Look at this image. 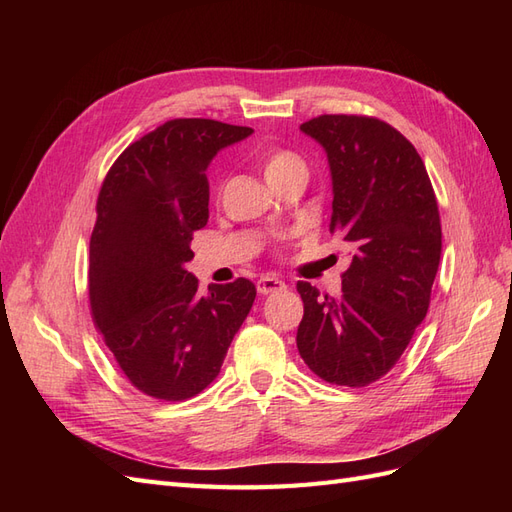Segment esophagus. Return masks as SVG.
I'll return each instance as SVG.
<instances>
[{"label":"esophagus","instance_id":"obj_1","mask_svg":"<svg viewBox=\"0 0 512 512\" xmlns=\"http://www.w3.org/2000/svg\"><path fill=\"white\" fill-rule=\"evenodd\" d=\"M286 288V284L282 280H277V277H260L256 282V290L258 294H273V292H282Z\"/></svg>","mask_w":512,"mask_h":512}]
</instances>
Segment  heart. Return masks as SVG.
<instances>
[{
    "instance_id": "heart-1",
    "label": "heart",
    "mask_w": 512,
    "mask_h": 512,
    "mask_svg": "<svg viewBox=\"0 0 512 512\" xmlns=\"http://www.w3.org/2000/svg\"><path fill=\"white\" fill-rule=\"evenodd\" d=\"M258 166L262 170V175H265L267 183L275 190L277 185L282 181H286L292 175H299L305 173V160L299 156L297 151H290V149H267L260 153L258 158Z\"/></svg>"
}]
</instances>
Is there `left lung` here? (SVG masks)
I'll use <instances>...</instances> for the list:
<instances>
[{
    "label": "left lung",
    "instance_id": "8db88e82",
    "mask_svg": "<svg viewBox=\"0 0 512 512\" xmlns=\"http://www.w3.org/2000/svg\"><path fill=\"white\" fill-rule=\"evenodd\" d=\"M301 130L327 151L329 228L354 256L337 299L297 284V348L324 382L361 389L389 374L427 314L442 254L438 200L418 151L386 121L320 115Z\"/></svg>",
    "mask_w": 512,
    "mask_h": 512
}]
</instances>
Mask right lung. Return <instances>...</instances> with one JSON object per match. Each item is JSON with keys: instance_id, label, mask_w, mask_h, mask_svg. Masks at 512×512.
I'll return each instance as SVG.
<instances>
[{"instance_id": "right-lung-1", "label": "right lung", "mask_w": 512, "mask_h": 512, "mask_svg": "<svg viewBox=\"0 0 512 512\" xmlns=\"http://www.w3.org/2000/svg\"><path fill=\"white\" fill-rule=\"evenodd\" d=\"M254 130L215 119H170L108 168L89 241V312L119 369L160 401L198 395L220 374L256 299L239 280L209 286L185 271L209 220L207 166Z\"/></svg>"}]
</instances>
